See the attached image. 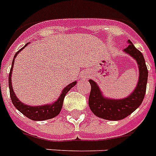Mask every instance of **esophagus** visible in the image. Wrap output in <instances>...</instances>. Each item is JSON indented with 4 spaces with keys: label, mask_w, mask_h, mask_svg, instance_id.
Here are the masks:
<instances>
[{
    "label": "esophagus",
    "mask_w": 156,
    "mask_h": 156,
    "mask_svg": "<svg viewBox=\"0 0 156 156\" xmlns=\"http://www.w3.org/2000/svg\"><path fill=\"white\" fill-rule=\"evenodd\" d=\"M88 76H89V73H88V72H83L82 73V78H88Z\"/></svg>",
    "instance_id": "esophagus-1"
}]
</instances>
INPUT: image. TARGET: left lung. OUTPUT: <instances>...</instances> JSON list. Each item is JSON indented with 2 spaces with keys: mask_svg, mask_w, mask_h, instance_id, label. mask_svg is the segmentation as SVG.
Returning a JSON list of instances; mask_svg holds the SVG:
<instances>
[{
  "mask_svg": "<svg viewBox=\"0 0 156 156\" xmlns=\"http://www.w3.org/2000/svg\"><path fill=\"white\" fill-rule=\"evenodd\" d=\"M129 46L124 52L136 60L139 69L138 84L135 89L127 97L121 100H114L104 97L97 83L90 79L91 86L89 107L95 116L109 121H120L129 116L143 102L147 90L148 70L146 66L143 53L136 48L130 40H128Z\"/></svg>",
  "mask_w": 156,
  "mask_h": 156,
  "instance_id": "left-lung-1",
  "label": "left lung"
}]
</instances>
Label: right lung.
<instances>
[{
	"label": "right lung",
	"mask_w": 156,
	"mask_h": 156,
	"mask_svg": "<svg viewBox=\"0 0 156 156\" xmlns=\"http://www.w3.org/2000/svg\"><path fill=\"white\" fill-rule=\"evenodd\" d=\"M27 44H29L28 43L23 48H21L19 51L16 52V54L13 56L12 66H11L10 72H9V87L11 100H12V103H13V104L14 105L16 108L18 109L20 112H22L24 116H26L27 117L30 119V120H33V121H44V120L52 119L60 113V112H61V108H62V105H63L64 98H65V96H66V95L67 94L69 90L76 85L77 81L69 83L66 87L64 88L59 98L53 104H45V105H41V106H30V105L24 104L23 103L21 102L20 100L18 99V97L16 96L15 93L13 92L12 83H11V76H12V71H13L14 59L16 58V56L18 54V52H20Z\"/></svg>",
	"instance_id": "1"
}]
</instances>
